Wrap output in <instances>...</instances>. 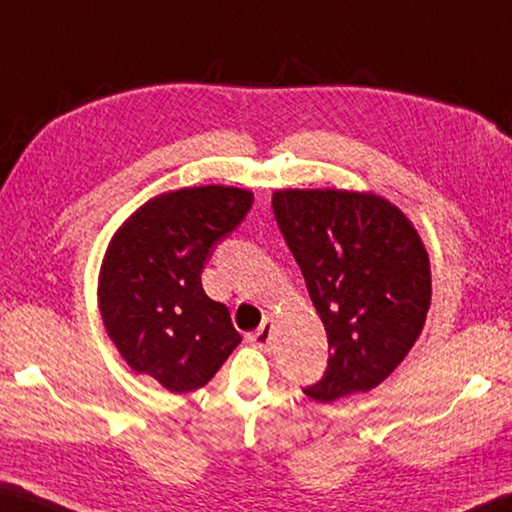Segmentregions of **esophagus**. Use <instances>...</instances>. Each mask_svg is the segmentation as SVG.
Returning a JSON list of instances; mask_svg holds the SVG:
<instances>
[{
    "label": "esophagus",
    "instance_id": "obj_1",
    "mask_svg": "<svg viewBox=\"0 0 512 512\" xmlns=\"http://www.w3.org/2000/svg\"><path fill=\"white\" fill-rule=\"evenodd\" d=\"M250 341L253 345H257L259 350H271V343H273V320H264L262 325H259L257 332L250 336Z\"/></svg>",
    "mask_w": 512,
    "mask_h": 512
}]
</instances>
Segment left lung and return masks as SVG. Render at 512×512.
Segmentation results:
<instances>
[{
  "label": "left lung",
  "mask_w": 512,
  "mask_h": 512,
  "mask_svg": "<svg viewBox=\"0 0 512 512\" xmlns=\"http://www.w3.org/2000/svg\"><path fill=\"white\" fill-rule=\"evenodd\" d=\"M273 214L332 350L305 395L334 402L372 391L427 320L431 271L420 235L386 198L341 189L275 192Z\"/></svg>",
  "instance_id": "left-lung-1"
}]
</instances>
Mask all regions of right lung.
<instances>
[{
  "label": "right lung",
  "mask_w": 512,
  "mask_h": 512,
  "mask_svg": "<svg viewBox=\"0 0 512 512\" xmlns=\"http://www.w3.org/2000/svg\"><path fill=\"white\" fill-rule=\"evenodd\" d=\"M250 205L248 189L223 185L160 194L126 219L103 257V325L128 366L171 393L205 386L241 343L201 273Z\"/></svg>",
  "instance_id": "right-lung-1"
}]
</instances>
